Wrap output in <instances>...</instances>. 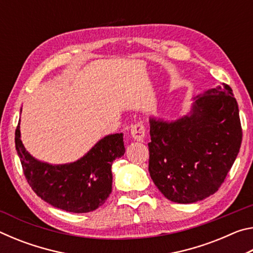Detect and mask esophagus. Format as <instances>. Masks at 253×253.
<instances>
[{"mask_svg":"<svg viewBox=\"0 0 253 253\" xmlns=\"http://www.w3.org/2000/svg\"><path fill=\"white\" fill-rule=\"evenodd\" d=\"M130 134L132 138L137 140V142H143L145 136H146V129H145V126L142 123H137L131 126Z\"/></svg>","mask_w":253,"mask_h":253,"instance_id":"esophagus-1","label":"esophagus"}]
</instances>
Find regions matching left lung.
Here are the masks:
<instances>
[{"mask_svg": "<svg viewBox=\"0 0 253 253\" xmlns=\"http://www.w3.org/2000/svg\"><path fill=\"white\" fill-rule=\"evenodd\" d=\"M148 170L166 199L194 203L212 195L238 156L242 128L229 84L195 99L191 115L166 123L151 118Z\"/></svg>", "mask_w": 253, "mask_h": 253, "instance_id": "1", "label": "left lung"}]
</instances>
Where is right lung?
<instances>
[{"instance_id": "right-lung-1", "label": "right lung", "mask_w": 253, "mask_h": 253, "mask_svg": "<svg viewBox=\"0 0 253 253\" xmlns=\"http://www.w3.org/2000/svg\"><path fill=\"white\" fill-rule=\"evenodd\" d=\"M15 148L23 174L38 196L54 208L72 213H87L101 207L111 193V164L125 153L123 134L106 136L79 161L50 165L33 158L15 129Z\"/></svg>"}]
</instances>
